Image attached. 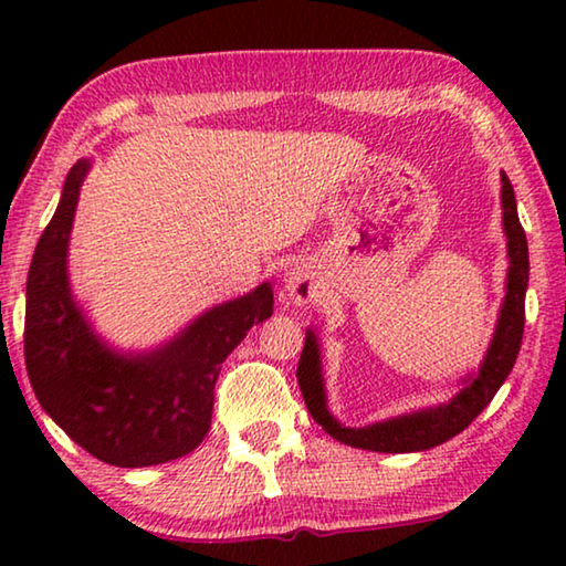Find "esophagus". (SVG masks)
Listing matches in <instances>:
<instances>
[{"mask_svg":"<svg viewBox=\"0 0 566 566\" xmlns=\"http://www.w3.org/2000/svg\"><path fill=\"white\" fill-rule=\"evenodd\" d=\"M284 292L294 304H310L319 296V280L312 266L294 264L284 272Z\"/></svg>","mask_w":566,"mask_h":566,"instance_id":"1","label":"esophagus"}]
</instances>
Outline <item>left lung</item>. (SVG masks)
Segmentation results:
<instances>
[{"label":"left lung","mask_w":566,"mask_h":566,"mask_svg":"<svg viewBox=\"0 0 566 566\" xmlns=\"http://www.w3.org/2000/svg\"><path fill=\"white\" fill-rule=\"evenodd\" d=\"M502 227L506 237V282H504V300L496 314L494 334L490 347L484 352V359L479 361L474 371H469L457 381V395L439 405L419 407L405 411V415L371 421L364 427H347L332 415L327 405V385H324L322 369V347L319 334L314 327H306L304 349L296 367V379L304 397V405L310 409L317 424L324 432L337 439V442L367 452H385V454H407V452H424L444 444L447 439L457 437L459 432L472 424L482 415V409L490 405L496 391L510 377L516 361V354L522 347L524 334V296L526 284H530V249H526V237L516 214V199L510 177L502 171Z\"/></svg>","instance_id":"1"}]
</instances>
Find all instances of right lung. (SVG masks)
Segmentation results:
<instances>
[{"label":"right lung","mask_w":566,"mask_h":566,"mask_svg":"<svg viewBox=\"0 0 566 566\" xmlns=\"http://www.w3.org/2000/svg\"><path fill=\"white\" fill-rule=\"evenodd\" d=\"M92 159L64 179L27 276L24 359L42 409L92 457L151 467L197 449L209 432L222 361L274 312L272 282L197 314L149 349H119L94 329L70 282V237Z\"/></svg>","instance_id":"1"}]
</instances>
